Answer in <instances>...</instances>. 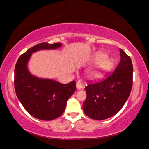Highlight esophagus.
Segmentation results:
<instances>
[{
    "label": "esophagus",
    "instance_id": "esophagus-1",
    "mask_svg": "<svg viewBox=\"0 0 149 149\" xmlns=\"http://www.w3.org/2000/svg\"><path fill=\"white\" fill-rule=\"evenodd\" d=\"M76 88L78 90H81V89L83 88V85L81 83H80V82H78L76 84Z\"/></svg>",
    "mask_w": 149,
    "mask_h": 149
}]
</instances>
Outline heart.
I'll return each mask as SVG.
<instances>
[{"mask_svg": "<svg viewBox=\"0 0 149 149\" xmlns=\"http://www.w3.org/2000/svg\"><path fill=\"white\" fill-rule=\"evenodd\" d=\"M95 61H99L95 66L88 71V76L93 78L104 76L113 66V61L104 52H98L94 57Z\"/></svg>", "mask_w": 149, "mask_h": 149, "instance_id": "b5f03b06", "label": "heart"}]
</instances>
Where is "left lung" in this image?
Instances as JSON below:
<instances>
[{"instance_id": "left-lung-1", "label": "left lung", "mask_w": 149, "mask_h": 149, "mask_svg": "<svg viewBox=\"0 0 149 149\" xmlns=\"http://www.w3.org/2000/svg\"><path fill=\"white\" fill-rule=\"evenodd\" d=\"M120 61L105 79L85 87L86 100L83 105L85 114L90 118L102 120L117 113L122 109L132 87L133 66L130 57L120 49Z\"/></svg>"}]
</instances>
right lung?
<instances>
[{"label": "right lung", "mask_w": 149, "mask_h": 149, "mask_svg": "<svg viewBox=\"0 0 149 149\" xmlns=\"http://www.w3.org/2000/svg\"><path fill=\"white\" fill-rule=\"evenodd\" d=\"M60 42H42L31 47L19 57L15 68V90L26 111L42 120H52L63 113L66 102L76 90V81L62 84L55 80L41 79L32 76L27 63L33 52L40 49H55Z\"/></svg>", "instance_id": "1"}]
</instances>
